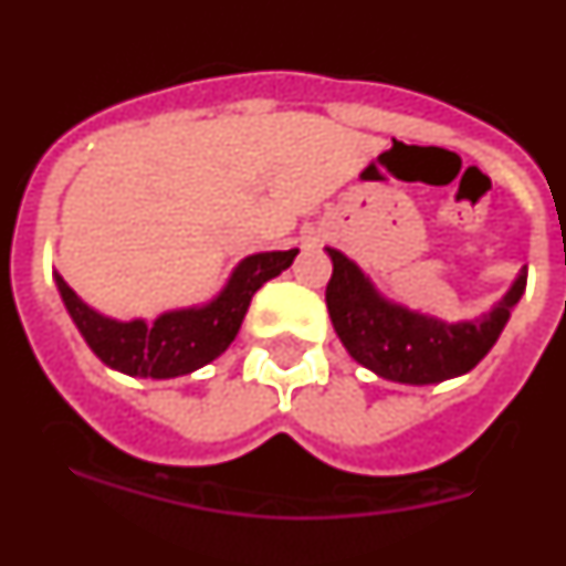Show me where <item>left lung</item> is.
<instances>
[{"label": "left lung", "mask_w": 566, "mask_h": 566, "mask_svg": "<svg viewBox=\"0 0 566 566\" xmlns=\"http://www.w3.org/2000/svg\"><path fill=\"white\" fill-rule=\"evenodd\" d=\"M328 254L334 272L326 286V306L334 332L359 365L405 385H431L468 374L493 348L527 286V274L522 272L493 312L464 323H444L388 303L357 263L337 249H328Z\"/></svg>", "instance_id": "8db88e82"}]
</instances>
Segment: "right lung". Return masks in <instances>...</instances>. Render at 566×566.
Segmentation results:
<instances>
[{
	"label": "right lung",
	"instance_id": "right-lung-1",
	"mask_svg": "<svg viewBox=\"0 0 566 566\" xmlns=\"http://www.w3.org/2000/svg\"><path fill=\"white\" fill-rule=\"evenodd\" d=\"M294 258H297V249L252 254L234 269L227 289L212 303L167 312L155 319L153 326L144 319L118 323V319L93 312L64 283L62 274H56V286L73 323L104 365L129 377L169 379L192 374L195 368L221 357L238 337L254 292L266 280L277 277L283 269L292 266Z\"/></svg>",
	"mask_w": 566,
	"mask_h": 566
}]
</instances>
